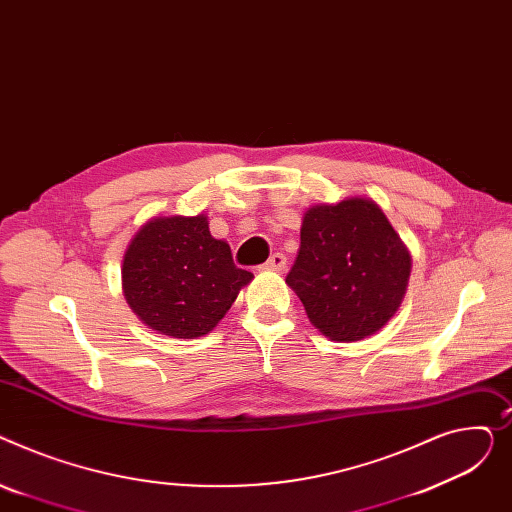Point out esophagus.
<instances>
[{
    "label": "esophagus",
    "mask_w": 512,
    "mask_h": 512,
    "mask_svg": "<svg viewBox=\"0 0 512 512\" xmlns=\"http://www.w3.org/2000/svg\"><path fill=\"white\" fill-rule=\"evenodd\" d=\"M285 266H287V258H285V254H273L270 256L268 260H266V264L262 266L264 270H270V273H283L285 270Z\"/></svg>",
    "instance_id": "obj_1"
}]
</instances>
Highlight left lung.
Here are the masks:
<instances>
[{
	"label": "left lung",
	"instance_id": "8db88e82",
	"mask_svg": "<svg viewBox=\"0 0 512 512\" xmlns=\"http://www.w3.org/2000/svg\"><path fill=\"white\" fill-rule=\"evenodd\" d=\"M409 275L411 254L382 208L349 196L306 210L285 283L326 339L355 343L397 314Z\"/></svg>",
	"mask_w": 512,
	"mask_h": 512
}]
</instances>
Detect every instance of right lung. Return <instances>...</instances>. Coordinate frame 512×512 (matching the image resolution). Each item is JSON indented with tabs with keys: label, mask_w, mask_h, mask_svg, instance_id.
Segmentation results:
<instances>
[{
	"label": "right lung",
	"mask_w": 512,
	"mask_h": 512,
	"mask_svg": "<svg viewBox=\"0 0 512 512\" xmlns=\"http://www.w3.org/2000/svg\"><path fill=\"white\" fill-rule=\"evenodd\" d=\"M254 279L208 231V217H153L126 248L122 289L132 312L161 335L196 339L213 330Z\"/></svg>",
	"instance_id": "right-lung-1"
}]
</instances>
